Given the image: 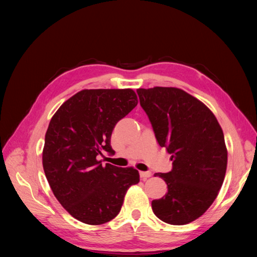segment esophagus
<instances>
[{
  "label": "esophagus",
  "mask_w": 257,
  "mask_h": 257,
  "mask_svg": "<svg viewBox=\"0 0 257 257\" xmlns=\"http://www.w3.org/2000/svg\"><path fill=\"white\" fill-rule=\"evenodd\" d=\"M152 175L151 172H140V177L142 180H147L148 177H150Z\"/></svg>",
  "instance_id": "esophagus-1"
}]
</instances>
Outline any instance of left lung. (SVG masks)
<instances>
[{
	"instance_id": "obj_1",
	"label": "left lung",
	"mask_w": 257,
	"mask_h": 257,
	"mask_svg": "<svg viewBox=\"0 0 257 257\" xmlns=\"http://www.w3.org/2000/svg\"><path fill=\"white\" fill-rule=\"evenodd\" d=\"M160 147L172 154L173 169L156 173L168 193L152 201L162 221L182 225L211 206L222 186L228 153L222 129L208 107L175 87L137 89Z\"/></svg>"
}]
</instances>
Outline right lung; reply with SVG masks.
<instances>
[{
  "instance_id": "obj_1",
  "label": "right lung",
  "mask_w": 257,
  "mask_h": 257,
  "mask_svg": "<svg viewBox=\"0 0 257 257\" xmlns=\"http://www.w3.org/2000/svg\"><path fill=\"white\" fill-rule=\"evenodd\" d=\"M138 104L126 89H83L60 106L45 137L43 165L58 201L87 224H103L121 209L131 185L139 183L134 168L99 161L114 154L110 137L116 123Z\"/></svg>"
}]
</instances>
